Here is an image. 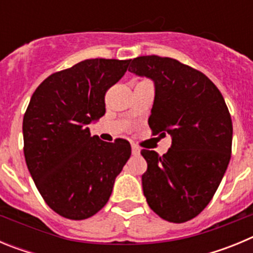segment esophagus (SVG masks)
<instances>
[{
  "label": "esophagus",
  "instance_id": "esophagus-1",
  "mask_svg": "<svg viewBox=\"0 0 253 253\" xmlns=\"http://www.w3.org/2000/svg\"><path fill=\"white\" fill-rule=\"evenodd\" d=\"M131 153H133V156H139L140 154L139 147H137L135 144H131Z\"/></svg>",
  "mask_w": 253,
  "mask_h": 253
}]
</instances>
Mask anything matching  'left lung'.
Returning a JSON list of instances; mask_svg holds the SVG:
<instances>
[{
    "label": "left lung",
    "instance_id": "8db88e82",
    "mask_svg": "<svg viewBox=\"0 0 253 253\" xmlns=\"http://www.w3.org/2000/svg\"><path fill=\"white\" fill-rule=\"evenodd\" d=\"M129 62V72L154 84L148 119L153 134L172 138L163 156L140 152L148 165L143 193L162 219L187 222L209 204L224 176L232 153L231 115L220 91L204 73L158 55Z\"/></svg>",
    "mask_w": 253,
    "mask_h": 253
}]
</instances>
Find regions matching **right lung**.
Returning a JSON list of instances; mask_svg holds the SVG:
<instances>
[{"label":"right lung","mask_w":253,"mask_h":253,"mask_svg":"<svg viewBox=\"0 0 253 253\" xmlns=\"http://www.w3.org/2000/svg\"><path fill=\"white\" fill-rule=\"evenodd\" d=\"M129 60L86 59L53 73L31 96L22 122L24 154L40 195L55 213L81 220L104 208L131 154L128 140L91 137L105 93Z\"/></svg>","instance_id":"obj_1"}]
</instances>
